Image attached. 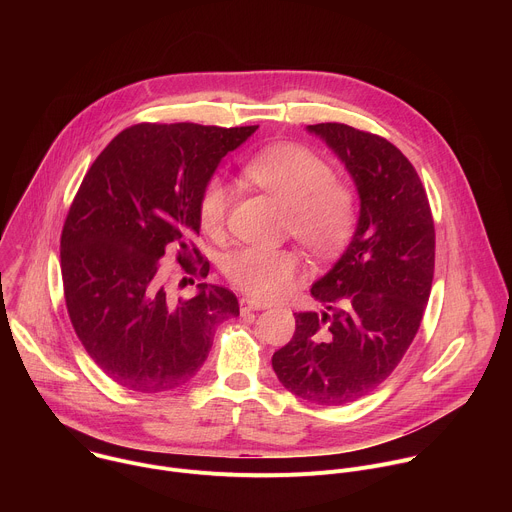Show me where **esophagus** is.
Instances as JSON below:
<instances>
[{
    "label": "esophagus",
    "mask_w": 512,
    "mask_h": 512,
    "mask_svg": "<svg viewBox=\"0 0 512 512\" xmlns=\"http://www.w3.org/2000/svg\"><path fill=\"white\" fill-rule=\"evenodd\" d=\"M269 308L267 302H259V300H253V298H243L241 300V312L247 314V312H255V310H265Z\"/></svg>",
    "instance_id": "esophagus-1"
}]
</instances>
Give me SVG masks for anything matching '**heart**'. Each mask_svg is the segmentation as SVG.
Masks as SVG:
<instances>
[{
    "label": "heart",
    "mask_w": 512,
    "mask_h": 512,
    "mask_svg": "<svg viewBox=\"0 0 512 512\" xmlns=\"http://www.w3.org/2000/svg\"><path fill=\"white\" fill-rule=\"evenodd\" d=\"M245 174L287 208V229L314 257L338 255L354 235L356 194L332 178L330 164L300 145H273L245 164ZM231 188L210 178L198 198L200 229L218 237L225 229ZM227 279L245 294L275 300L296 285L302 259L287 247H243L225 259Z\"/></svg>",
    "instance_id": "b5f03b06"
}]
</instances>
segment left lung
<instances>
[{
  "mask_svg": "<svg viewBox=\"0 0 512 512\" xmlns=\"http://www.w3.org/2000/svg\"><path fill=\"white\" fill-rule=\"evenodd\" d=\"M308 131L346 166L360 214L342 257L312 285L326 310L298 312L271 364L289 393L344 405L385 383L413 342L433 281L435 229L425 188L391 141L344 123Z\"/></svg>",
  "mask_w": 512,
  "mask_h": 512,
  "instance_id": "1",
  "label": "left lung"
}]
</instances>
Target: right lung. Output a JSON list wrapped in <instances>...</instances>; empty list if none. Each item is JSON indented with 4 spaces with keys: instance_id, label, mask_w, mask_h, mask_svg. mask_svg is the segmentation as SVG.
Instances as JSON below:
<instances>
[{
    "instance_id": "add662e5",
    "label": "right lung",
    "mask_w": 512,
    "mask_h": 512,
    "mask_svg": "<svg viewBox=\"0 0 512 512\" xmlns=\"http://www.w3.org/2000/svg\"><path fill=\"white\" fill-rule=\"evenodd\" d=\"M255 129L137 123L85 174L60 237L64 300L85 350L117 385L160 393L188 383L216 326L239 316L237 296L221 285L198 283L194 298H176L162 261L208 275L192 241L198 198Z\"/></svg>"
}]
</instances>
